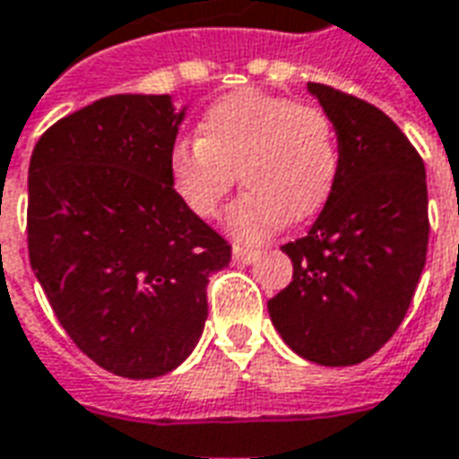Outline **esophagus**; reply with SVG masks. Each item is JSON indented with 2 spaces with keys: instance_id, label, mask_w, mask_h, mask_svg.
Instances as JSON below:
<instances>
[{
  "instance_id": "esophagus-1",
  "label": "esophagus",
  "mask_w": 459,
  "mask_h": 459,
  "mask_svg": "<svg viewBox=\"0 0 459 459\" xmlns=\"http://www.w3.org/2000/svg\"><path fill=\"white\" fill-rule=\"evenodd\" d=\"M256 259H259V252L255 249H239V247L235 249V262L239 264H255Z\"/></svg>"
}]
</instances>
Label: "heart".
Returning a JSON list of instances; mask_svg holds the SVG:
<instances>
[{
  "instance_id": "b5f03b06",
  "label": "heart",
  "mask_w": 459,
  "mask_h": 459,
  "mask_svg": "<svg viewBox=\"0 0 459 459\" xmlns=\"http://www.w3.org/2000/svg\"><path fill=\"white\" fill-rule=\"evenodd\" d=\"M341 152L326 110L245 89L214 100L197 141L175 143L168 175L178 200L203 220L220 212L235 185L247 190L227 212L239 242H262L287 222H307L336 185Z\"/></svg>"
}]
</instances>
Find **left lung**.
Listing matches in <instances>:
<instances>
[{
	"label": "left lung",
	"mask_w": 459,
	"mask_h": 459,
	"mask_svg": "<svg viewBox=\"0 0 459 459\" xmlns=\"http://www.w3.org/2000/svg\"><path fill=\"white\" fill-rule=\"evenodd\" d=\"M308 93L336 128V185L307 237L289 242L294 274L269 316L301 359L356 366L398 331L428 255L425 165L383 110L324 83Z\"/></svg>",
	"instance_id": "left-lung-1"
}]
</instances>
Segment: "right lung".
I'll return each mask as SVG.
<instances>
[{
  "mask_svg": "<svg viewBox=\"0 0 459 459\" xmlns=\"http://www.w3.org/2000/svg\"><path fill=\"white\" fill-rule=\"evenodd\" d=\"M185 108L118 93L54 123L29 162V262L58 324L100 368L158 378L203 336L232 247L168 175Z\"/></svg>",
  "mask_w": 459,
  "mask_h": 459,
  "instance_id": "add662e5",
  "label": "right lung"
}]
</instances>
